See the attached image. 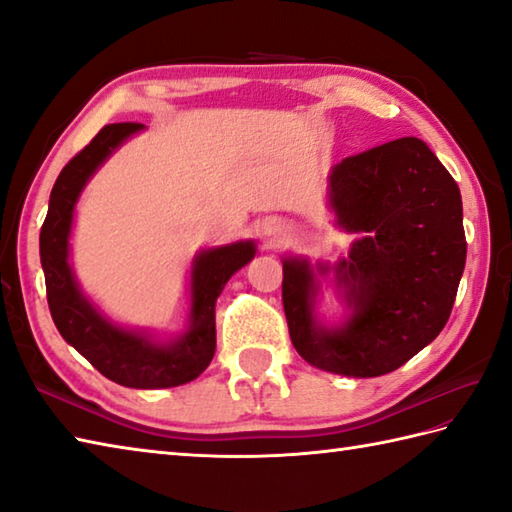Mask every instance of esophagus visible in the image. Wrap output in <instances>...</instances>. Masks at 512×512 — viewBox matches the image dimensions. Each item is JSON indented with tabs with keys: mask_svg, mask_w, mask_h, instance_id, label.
<instances>
[{
	"mask_svg": "<svg viewBox=\"0 0 512 512\" xmlns=\"http://www.w3.org/2000/svg\"><path fill=\"white\" fill-rule=\"evenodd\" d=\"M264 228H266V233H282V228H284V222L279 217H270L268 222L264 224Z\"/></svg>",
	"mask_w": 512,
	"mask_h": 512,
	"instance_id": "34e87169",
	"label": "esophagus"
}]
</instances>
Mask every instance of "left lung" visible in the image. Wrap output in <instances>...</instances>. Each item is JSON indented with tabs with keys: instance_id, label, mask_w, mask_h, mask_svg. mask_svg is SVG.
<instances>
[{
	"instance_id": "8db88e82",
	"label": "left lung",
	"mask_w": 512,
	"mask_h": 512,
	"mask_svg": "<svg viewBox=\"0 0 512 512\" xmlns=\"http://www.w3.org/2000/svg\"><path fill=\"white\" fill-rule=\"evenodd\" d=\"M328 195L337 224L364 233L335 270L353 317L344 328H319L313 268L286 259L290 342L326 373H393L442 333L453 310L466 264L459 186L422 139L402 137L337 164Z\"/></svg>"
}]
</instances>
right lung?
<instances>
[{"mask_svg":"<svg viewBox=\"0 0 512 512\" xmlns=\"http://www.w3.org/2000/svg\"><path fill=\"white\" fill-rule=\"evenodd\" d=\"M144 124H108L62 168L39 233L50 315L66 342L77 348L110 382L128 388H170L193 382L215 355V302L222 288L255 255L253 242L206 250L195 259L193 310L188 333L175 344H150L144 335L117 328L79 293L68 266V233L75 202L95 168Z\"/></svg>","mask_w":512,"mask_h":512,"instance_id":"1","label":"right lung"}]
</instances>
